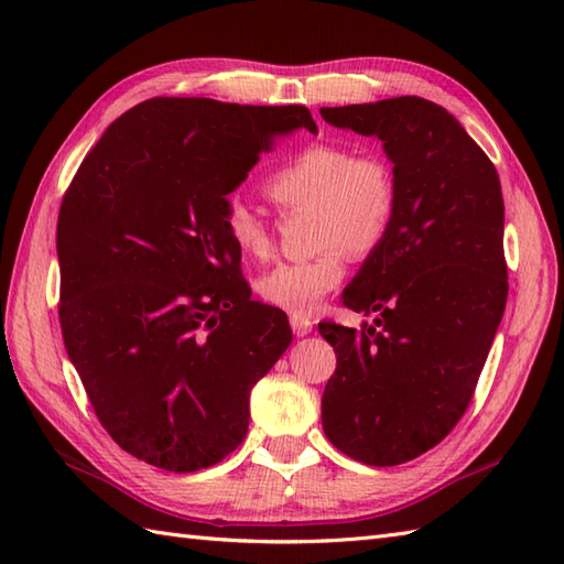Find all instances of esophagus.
Wrapping results in <instances>:
<instances>
[{"label": "esophagus", "mask_w": 564, "mask_h": 564, "mask_svg": "<svg viewBox=\"0 0 564 564\" xmlns=\"http://www.w3.org/2000/svg\"><path fill=\"white\" fill-rule=\"evenodd\" d=\"M291 327H293V334H295V337H305V334L313 332V319H310V317H297V315H291Z\"/></svg>", "instance_id": "obj_1"}]
</instances>
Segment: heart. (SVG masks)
<instances>
[{"label":"heart","instance_id":"obj_1","mask_svg":"<svg viewBox=\"0 0 564 564\" xmlns=\"http://www.w3.org/2000/svg\"><path fill=\"white\" fill-rule=\"evenodd\" d=\"M283 213L310 210L313 257L281 261L257 281L271 307L307 317L344 279L346 251L368 257L390 232L400 206L394 166L378 152H351L337 142H313L295 150L263 182ZM225 232L247 259H267L273 249L269 223L242 200L225 210Z\"/></svg>","mask_w":564,"mask_h":564}]
</instances>
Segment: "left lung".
Returning a JSON list of instances; mask_svg holds the SVG:
<instances>
[{
	"label": "left lung",
	"mask_w": 564,
	"mask_h": 564,
	"mask_svg": "<svg viewBox=\"0 0 564 564\" xmlns=\"http://www.w3.org/2000/svg\"><path fill=\"white\" fill-rule=\"evenodd\" d=\"M319 113L332 126L380 138L400 184L386 242L341 295L354 313H376V325L319 322L337 354L322 426L354 460L402 465L460 422L505 315L499 174L434 101L398 97Z\"/></svg>",
	"instance_id": "obj_1"
}]
</instances>
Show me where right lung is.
<instances>
[{
	"mask_svg": "<svg viewBox=\"0 0 564 564\" xmlns=\"http://www.w3.org/2000/svg\"><path fill=\"white\" fill-rule=\"evenodd\" d=\"M305 106L154 97L126 111L72 178L57 218L59 327L109 436L172 473L247 436L249 390L293 341L251 301L225 232L227 194Z\"/></svg>",
	"mask_w": 564,
	"mask_h": 564,
	"instance_id": "obj_1",
	"label": "right lung"
}]
</instances>
